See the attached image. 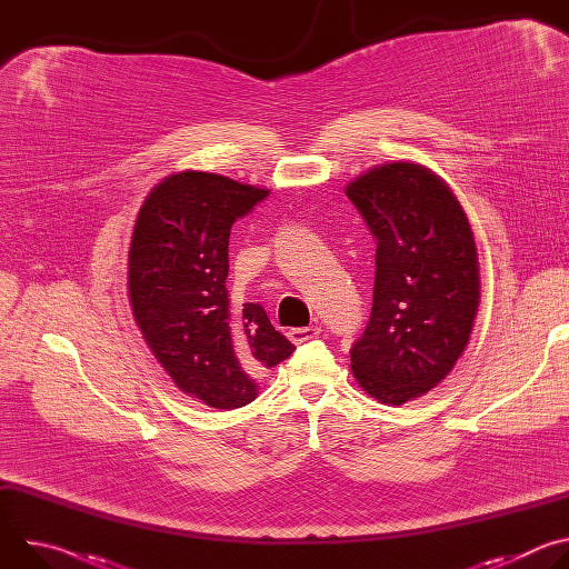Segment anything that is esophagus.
I'll return each mask as SVG.
<instances>
[{"label":"esophagus","mask_w":569,"mask_h":569,"mask_svg":"<svg viewBox=\"0 0 569 569\" xmlns=\"http://www.w3.org/2000/svg\"><path fill=\"white\" fill-rule=\"evenodd\" d=\"M319 336V329L317 327H301V329H290L288 331V338L295 342V345H301V342H308L312 338Z\"/></svg>","instance_id":"esophagus-1"}]
</instances>
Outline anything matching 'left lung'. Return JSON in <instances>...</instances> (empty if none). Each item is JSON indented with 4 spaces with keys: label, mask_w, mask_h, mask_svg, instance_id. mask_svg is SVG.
<instances>
[{
    "label": "left lung",
    "mask_w": 569,
    "mask_h": 569,
    "mask_svg": "<svg viewBox=\"0 0 569 569\" xmlns=\"http://www.w3.org/2000/svg\"><path fill=\"white\" fill-rule=\"evenodd\" d=\"M347 196L376 238L373 303L351 369L376 400L402 405L437 387L468 345L479 306L475 238L448 184L410 161L367 171Z\"/></svg>",
    "instance_id": "left-lung-1"
}]
</instances>
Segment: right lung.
Returning <instances> with one entry per match:
<instances>
[{"mask_svg":"<svg viewBox=\"0 0 569 569\" xmlns=\"http://www.w3.org/2000/svg\"><path fill=\"white\" fill-rule=\"evenodd\" d=\"M266 189L184 171L143 200L128 254V292L137 327L157 362L191 398L216 410L257 398V376L295 347L259 303H229L231 224Z\"/></svg>","mask_w":569,"mask_h":569,"instance_id":"right-lung-1","label":"right lung"}]
</instances>
